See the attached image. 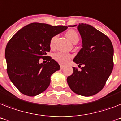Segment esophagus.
<instances>
[{
    "mask_svg": "<svg viewBox=\"0 0 121 121\" xmlns=\"http://www.w3.org/2000/svg\"><path fill=\"white\" fill-rule=\"evenodd\" d=\"M65 67V65H60V68L61 69H63Z\"/></svg>",
    "mask_w": 121,
    "mask_h": 121,
    "instance_id": "34e87169",
    "label": "esophagus"
}]
</instances>
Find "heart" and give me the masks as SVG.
<instances>
[{"label": "heart", "mask_w": 121, "mask_h": 121, "mask_svg": "<svg viewBox=\"0 0 121 121\" xmlns=\"http://www.w3.org/2000/svg\"><path fill=\"white\" fill-rule=\"evenodd\" d=\"M65 35L66 38L73 43H77L79 40V37L78 33L74 30H73V29H70V30L67 31L66 32ZM56 39V36H54V37H53L52 38L51 40H50V45H51V47H53L54 45ZM54 57L56 60H57L59 62L61 63H66L69 60L71 56H70V55L68 54V53L59 52L55 55Z\"/></svg>", "instance_id": "1"}]
</instances>
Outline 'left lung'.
Listing matches in <instances>:
<instances>
[{
    "label": "left lung",
    "mask_w": 121,
    "mask_h": 121,
    "mask_svg": "<svg viewBox=\"0 0 121 121\" xmlns=\"http://www.w3.org/2000/svg\"><path fill=\"white\" fill-rule=\"evenodd\" d=\"M78 29L82 48L73 61L84 67L81 71L73 67V74L67 78V82L74 93L89 97L102 90L110 76L114 66V49L110 39L91 25L81 23Z\"/></svg>",
    "instance_id": "1"
}]
</instances>
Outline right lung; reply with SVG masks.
<instances>
[{
	"label": "right lung",
	"instance_id": "right-lung-1",
	"mask_svg": "<svg viewBox=\"0 0 121 121\" xmlns=\"http://www.w3.org/2000/svg\"><path fill=\"white\" fill-rule=\"evenodd\" d=\"M67 28L32 23L20 29L9 40L5 52L7 73L21 93L34 97L48 88L51 76L60 69L55 60L47 56L50 40ZM45 57L48 61L46 64L38 63L39 59Z\"/></svg>",
	"mask_w": 121,
	"mask_h": 121
}]
</instances>
